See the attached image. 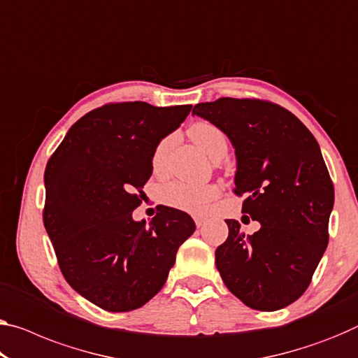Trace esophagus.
I'll list each match as a JSON object with an SVG mask.
<instances>
[{"label": "esophagus", "mask_w": 358, "mask_h": 358, "mask_svg": "<svg viewBox=\"0 0 358 358\" xmlns=\"http://www.w3.org/2000/svg\"><path fill=\"white\" fill-rule=\"evenodd\" d=\"M205 222H206L205 217H195V224H196L198 229L203 227V225H205Z\"/></svg>", "instance_id": "obj_1"}]
</instances>
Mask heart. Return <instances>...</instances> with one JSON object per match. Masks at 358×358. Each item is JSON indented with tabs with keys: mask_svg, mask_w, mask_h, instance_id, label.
I'll use <instances>...</instances> for the list:
<instances>
[{
	"mask_svg": "<svg viewBox=\"0 0 358 358\" xmlns=\"http://www.w3.org/2000/svg\"><path fill=\"white\" fill-rule=\"evenodd\" d=\"M189 133L195 144L213 160H216L221 153L227 152V137L222 133V129H219L213 123L198 122L192 126ZM169 145H171V137H164L163 141L158 142L152 155V164L155 169L163 164ZM217 196L219 189L216 185L190 184L184 180H173V182L163 184L158 190V198L164 205L190 214L206 213Z\"/></svg>",
	"mask_w": 358,
	"mask_h": 358,
	"instance_id": "obj_1",
	"label": "heart"
}]
</instances>
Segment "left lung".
<instances>
[{
  "mask_svg": "<svg viewBox=\"0 0 358 358\" xmlns=\"http://www.w3.org/2000/svg\"><path fill=\"white\" fill-rule=\"evenodd\" d=\"M192 115L205 118L235 148L241 211L261 229L245 235L227 219L229 236L216 250L222 282L251 309L272 312L301 298L328 245L334 189L315 137L277 103L221 97Z\"/></svg>",
  "mask_w": 358,
  "mask_h": 358,
  "instance_id": "1",
  "label": "left lung"
}]
</instances>
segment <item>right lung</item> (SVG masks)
Wrapping results in <instances>:
<instances>
[{
    "label": "right lung",
    "instance_id": "1",
    "mask_svg": "<svg viewBox=\"0 0 358 358\" xmlns=\"http://www.w3.org/2000/svg\"><path fill=\"white\" fill-rule=\"evenodd\" d=\"M192 106L108 103L69 129L45 171L43 222L67 283L108 312L139 309L166 282L179 246L195 232L189 214L162 206L134 221L158 142Z\"/></svg>",
    "mask_w": 358,
    "mask_h": 358
}]
</instances>
